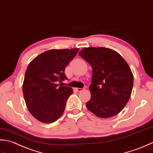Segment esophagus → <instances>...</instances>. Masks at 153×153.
Here are the masks:
<instances>
[{
  "label": "esophagus",
  "instance_id": "obj_1",
  "mask_svg": "<svg viewBox=\"0 0 153 153\" xmlns=\"http://www.w3.org/2000/svg\"><path fill=\"white\" fill-rule=\"evenodd\" d=\"M76 90H77V91L78 92H81V91H82V90H83V88H76Z\"/></svg>",
  "mask_w": 153,
  "mask_h": 153
}]
</instances>
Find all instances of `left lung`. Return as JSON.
Returning <instances> with one entry per match:
<instances>
[{
    "label": "left lung",
    "instance_id": "obj_1",
    "mask_svg": "<svg viewBox=\"0 0 153 153\" xmlns=\"http://www.w3.org/2000/svg\"><path fill=\"white\" fill-rule=\"evenodd\" d=\"M79 55L91 65V98L86 108L96 116H116L128 102L133 76L128 64L117 52L105 48H86Z\"/></svg>",
    "mask_w": 153,
    "mask_h": 153
}]
</instances>
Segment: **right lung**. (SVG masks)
I'll use <instances>...</instances> for the list:
<instances>
[{"instance_id": "right-lung-1", "label": "right lung", "mask_w": 153, "mask_h": 153, "mask_svg": "<svg viewBox=\"0 0 153 153\" xmlns=\"http://www.w3.org/2000/svg\"><path fill=\"white\" fill-rule=\"evenodd\" d=\"M79 51L51 49L37 56L27 67L24 97L31 114L41 122H54L63 115L67 99L73 93L72 88L61 85L67 79L65 69Z\"/></svg>"}]
</instances>
